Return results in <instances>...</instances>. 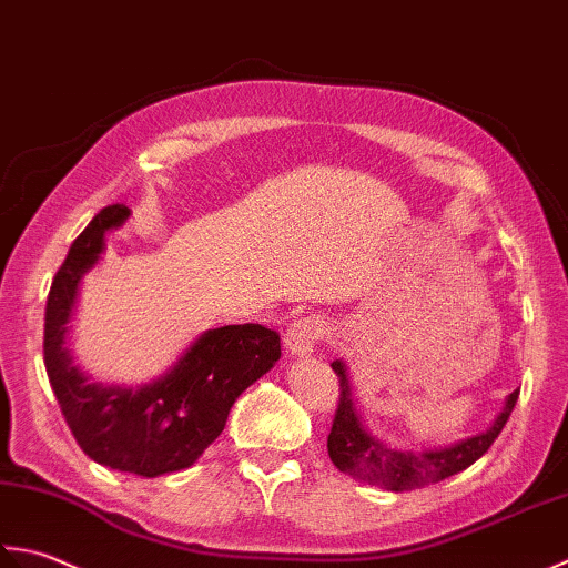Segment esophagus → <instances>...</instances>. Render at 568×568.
I'll return each instance as SVG.
<instances>
[{
    "instance_id": "34e87169",
    "label": "esophagus",
    "mask_w": 568,
    "mask_h": 568,
    "mask_svg": "<svg viewBox=\"0 0 568 568\" xmlns=\"http://www.w3.org/2000/svg\"><path fill=\"white\" fill-rule=\"evenodd\" d=\"M323 338V321L316 316H304L294 321L284 333L286 351L296 357H306L314 353L316 343Z\"/></svg>"
}]
</instances>
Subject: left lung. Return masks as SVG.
Masks as SVG:
<instances>
[{
	"mask_svg": "<svg viewBox=\"0 0 568 568\" xmlns=\"http://www.w3.org/2000/svg\"><path fill=\"white\" fill-rule=\"evenodd\" d=\"M331 367L341 382L338 409H335L333 426L328 434V456L333 460V466L345 473V476H353L363 483L377 485V488L397 493L424 488V485L456 476V473L473 466V463L493 446L495 438L500 436L519 395V389H515L513 395L505 399L503 412L497 414V419L488 426V432L463 438V442L444 448H429L422 450V454H414V450L387 448L385 444L365 432L361 416L355 412L345 365L341 361H333Z\"/></svg>",
	"mask_w": 568,
	"mask_h": 568,
	"instance_id": "left-lung-1",
	"label": "left lung"
}]
</instances>
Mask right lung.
<instances>
[{"mask_svg": "<svg viewBox=\"0 0 568 568\" xmlns=\"http://www.w3.org/2000/svg\"><path fill=\"white\" fill-rule=\"evenodd\" d=\"M130 217L108 205L68 250L45 301L43 363L78 446L100 463L142 478L193 466L225 429L230 407L282 357L280 333L260 323L199 335L169 373L149 385H100L73 365L65 348L78 284L105 250V233Z\"/></svg>", "mask_w": 568, "mask_h": 568, "instance_id": "add662e5", "label": "right lung"}]
</instances>
